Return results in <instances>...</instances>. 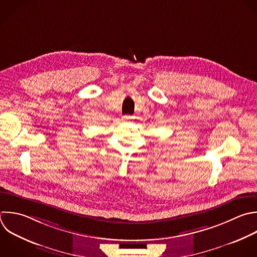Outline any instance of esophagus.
I'll return each instance as SVG.
<instances>
[{
    "instance_id": "esophagus-1",
    "label": "esophagus",
    "mask_w": 257,
    "mask_h": 257,
    "mask_svg": "<svg viewBox=\"0 0 257 257\" xmlns=\"http://www.w3.org/2000/svg\"><path fill=\"white\" fill-rule=\"evenodd\" d=\"M132 118H133V117H132L131 115H123V116L121 117V119H122L123 121H130Z\"/></svg>"
}]
</instances>
